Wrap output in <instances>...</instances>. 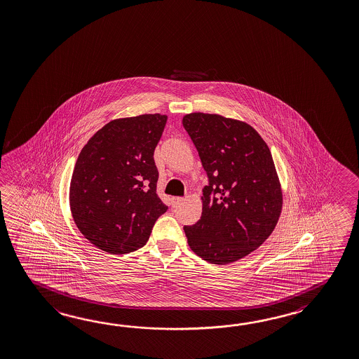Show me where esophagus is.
Masks as SVG:
<instances>
[{
  "label": "esophagus",
  "instance_id": "34e87169",
  "mask_svg": "<svg viewBox=\"0 0 359 359\" xmlns=\"http://www.w3.org/2000/svg\"><path fill=\"white\" fill-rule=\"evenodd\" d=\"M184 201V198H172V205L177 207L178 204H181Z\"/></svg>",
  "mask_w": 359,
  "mask_h": 359
}]
</instances>
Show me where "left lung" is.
<instances>
[{"label":"left lung","instance_id":"left-lung-1","mask_svg":"<svg viewBox=\"0 0 359 359\" xmlns=\"http://www.w3.org/2000/svg\"><path fill=\"white\" fill-rule=\"evenodd\" d=\"M182 124L209 178L201 219L184 227L187 243L210 264L238 261L266 241L282 213L283 192L271 152L241 120L194 112Z\"/></svg>","mask_w":359,"mask_h":359}]
</instances>
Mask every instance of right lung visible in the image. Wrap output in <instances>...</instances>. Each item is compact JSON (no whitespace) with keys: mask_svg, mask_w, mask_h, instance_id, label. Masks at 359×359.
I'll return each instance as SVG.
<instances>
[{"mask_svg":"<svg viewBox=\"0 0 359 359\" xmlns=\"http://www.w3.org/2000/svg\"><path fill=\"white\" fill-rule=\"evenodd\" d=\"M167 115L115 118L80 152L69 184V207L83 236L112 255L143 247L167 212L156 194L154 151Z\"/></svg>","mask_w":359,"mask_h":359,"instance_id":"right-lung-1","label":"right lung"}]
</instances>
